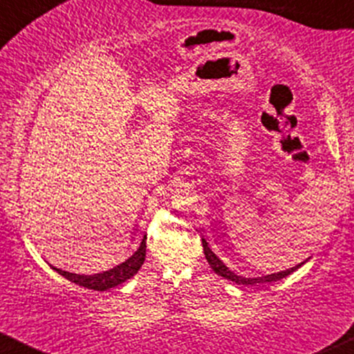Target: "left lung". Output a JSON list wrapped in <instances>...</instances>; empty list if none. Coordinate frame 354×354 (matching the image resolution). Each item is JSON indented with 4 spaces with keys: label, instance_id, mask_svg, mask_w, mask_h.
I'll use <instances>...</instances> for the list:
<instances>
[{
    "label": "left lung",
    "instance_id": "1",
    "mask_svg": "<svg viewBox=\"0 0 354 354\" xmlns=\"http://www.w3.org/2000/svg\"><path fill=\"white\" fill-rule=\"evenodd\" d=\"M203 250H205V256L206 259H208L209 266L213 268V271L219 276H223V278L230 279V281H234L238 284H259V283H273V281H279V279L286 278L288 274H291L293 271L298 270L299 266L304 265V263H299L298 266L291 268V270H286V271H279V273H273V274H268V276H258V278H243V276H238L234 274L233 271H230V268H226L225 263L221 261V259L218 258L216 254L211 251V248L208 246V243H206V239L203 238Z\"/></svg>",
    "mask_w": 354,
    "mask_h": 354
}]
</instances>
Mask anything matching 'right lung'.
<instances>
[{
    "label": "right lung",
    "mask_w": 354,
    "mask_h": 354,
    "mask_svg": "<svg viewBox=\"0 0 354 354\" xmlns=\"http://www.w3.org/2000/svg\"><path fill=\"white\" fill-rule=\"evenodd\" d=\"M145 258H146V236L143 238V241H141V246L138 248V251H135V254L129 256L124 263L115 266L113 270L103 271V273H98V274H89V276L68 273V271L58 270V268H55V270L58 271L61 276L70 279L71 283L80 284V286L88 288V290L106 291L109 288H115L118 284L124 283L126 279L131 278V276H135L138 273V270L141 268V265L145 263Z\"/></svg>",
    "instance_id": "add662e5"
}]
</instances>
